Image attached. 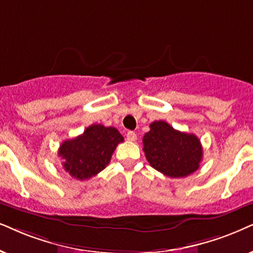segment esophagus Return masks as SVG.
Segmentation results:
<instances>
[{
  "instance_id": "1",
  "label": "esophagus",
  "mask_w": 253,
  "mask_h": 253,
  "mask_svg": "<svg viewBox=\"0 0 253 253\" xmlns=\"http://www.w3.org/2000/svg\"><path fill=\"white\" fill-rule=\"evenodd\" d=\"M127 140L130 142H134L136 140V134L134 132H128L127 133Z\"/></svg>"
}]
</instances>
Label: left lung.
<instances>
[{
  "label": "left lung",
  "mask_w": 253,
  "mask_h": 253,
  "mask_svg": "<svg viewBox=\"0 0 253 253\" xmlns=\"http://www.w3.org/2000/svg\"><path fill=\"white\" fill-rule=\"evenodd\" d=\"M143 135V152L156 170L169 177H185L200 168L203 149L195 134L174 129L166 121L149 125Z\"/></svg>",
  "instance_id": "1"
}]
</instances>
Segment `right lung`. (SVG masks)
<instances>
[{"instance_id":"obj_1","label":"right lung","mask_w":253,"mask_h":253,"mask_svg":"<svg viewBox=\"0 0 253 253\" xmlns=\"http://www.w3.org/2000/svg\"><path fill=\"white\" fill-rule=\"evenodd\" d=\"M124 137L114 127L93 124L82 135L65 140L58 149L63 167L77 180H88L110 164L112 154Z\"/></svg>"}]
</instances>
